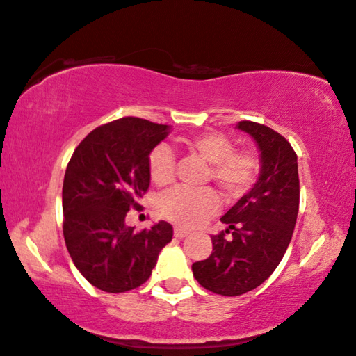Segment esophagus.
Here are the masks:
<instances>
[{"mask_svg": "<svg viewBox=\"0 0 356 356\" xmlns=\"http://www.w3.org/2000/svg\"><path fill=\"white\" fill-rule=\"evenodd\" d=\"M188 235H190L188 230L182 229V227H174V236H176L177 240H182V238L188 236Z\"/></svg>", "mask_w": 356, "mask_h": 356, "instance_id": "34e87169", "label": "esophagus"}]
</instances>
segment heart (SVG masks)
I'll use <instances>...</instances> for the list:
<instances>
[{"instance_id": "obj_1", "label": "heart", "mask_w": 356, "mask_h": 356, "mask_svg": "<svg viewBox=\"0 0 356 356\" xmlns=\"http://www.w3.org/2000/svg\"><path fill=\"white\" fill-rule=\"evenodd\" d=\"M179 148L195 153L209 163V177L229 196L240 195L256 179L259 161L251 152H235L233 142L220 132H201L179 140ZM148 176L152 182L168 185L174 177V156L168 147L160 145L148 156ZM158 209L176 224L193 227L219 209V198L211 188H174L158 201Z\"/></svg>"}]
</instances>
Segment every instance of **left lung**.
Returning <instances> with one entry per match:
<instances>
[{
    "instance_id": "1",
    "label": "left lung",
    "mask_w": 356,
    "mask_h": 356,
    "mask_svg": "<svg viewBox=\"0 0 356 356\" xmlns=\"http://www.w3.org/2000/svg\"><path fill=\"white\" fill-rule=\"evenodd\" d=\"M261 152L256 184L220 217L227 230L212 235V252L192 265L204 289L220 296H241L261 286L283 259L299 212L297 155L272 127L240 121ZM230 232L229 237H225Z\"/></svg>"
}]
</instances>
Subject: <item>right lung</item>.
Here are the masks:
<instances>
[{
    "mask_svg": "<svg viewBox=\"0 0 356 356\" xmlns=\"http://www.w3.org/2000/svg\"><path fill=\"white\" fill-rule=\"evenodd\" d=\"M171 131L168 124L126 116L95 127L68 163L62 188L63 238L73 264L105 293H124L150 278L172 225L158 222L134 232L129 208L144 196L148 156Z\"/></svg>",
    "mask_w": 356,
    "mask_h": 356,
    "instance_id": "add662e5",
    "label": "right lung"
}]
</instances>
